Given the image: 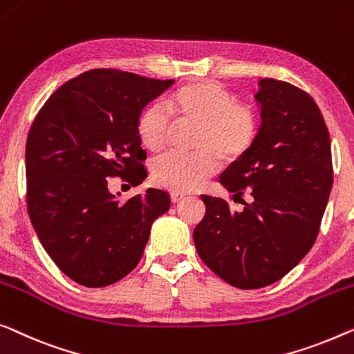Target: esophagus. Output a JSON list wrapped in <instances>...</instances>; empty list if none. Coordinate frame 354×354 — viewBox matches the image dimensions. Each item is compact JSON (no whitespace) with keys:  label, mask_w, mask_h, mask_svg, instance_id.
<instances>
[{"label":"esophagus","mask_w":354,"mask_h":354,"mask_svg":"<svg viewBox=\"0 0 354 354\" xmlns=\"http://www.w3.org/2000/svg\"><path fill=\"white\" fill-rule=\"evenodd\" d=\"M182 199H185V194L183 193H177V192H174V193H171V201L176 204V203H180Z\"/></svg>","instance_id":"1"}]
</instances>
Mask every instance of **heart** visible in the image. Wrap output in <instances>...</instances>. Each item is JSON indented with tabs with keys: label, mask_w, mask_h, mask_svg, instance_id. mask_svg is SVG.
I'll return each instance as SVG.
<instances>
[{
	"label": "heart",
	"mask_w": 354,
	"mask_h": 354,
	"mask_svg": "<svg viewBox=\"0 0 354 354\" xmlns=\"http://www.w3.org/2000/svg\"><path fill=\"white\" fill-rule=\"evenodd\" d=\"M176 124L194 126L192 155H165L151 166L156 187L177 193L193 192L225 165L239 161L254 147L260 132V118L254 106L241 104L233 92L211 80L182 84L165 102ZM136 132L140 145L150 153L166 148L171 126L158 106H147L137 118Z\"/></svg>",
	"instance_id": "b5f03b06"
}]
</instances>
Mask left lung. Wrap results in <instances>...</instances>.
I'll list each match as a JSON object with an SVG mask.
<instances>
[{
    "label": "left lung",
    "instance_id": "8db88e82",
    "mask_svg": "<svg viewBox=\"0 0 354 354\" xmlns=\"http://www.w3.org/2000/svg\"><path fill=\"white\" fill-rule=\"evenodd\" d=\"M255 100L257 140L220 176L244 209L203 194L206 215L193 232L203 262L239 289L265 288L299 265L315 244L334 182L329 131L311 95L263 78Z\"/></svg>",
    "mask_w": 354,
    "mask_h": 354
}]
</instances>
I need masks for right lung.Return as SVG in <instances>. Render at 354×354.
Returning a JSON list of instances; mask_svg holds the SVG:
<instances>
[{
	"label": "right lung",
	"mask_w": 354,
	"mask_h": 354,
	"mask_svg": "<svg viewBox=\"0 0 354 354\" xmlns=\"http://www.w3.org/2000/svg\"><path fill=\"white\" fill-rule=\"evenodd\" d=\"M174 84L95 68L66 81L38 111L25 147L27 207L60 271L86 288H105L140 262L151 223L171 198L148 188L126 203L110 177L132 187L147 178L136 132L140 111Z\"/></svg>",
	"instance_id": "1"
}]
</instances>
